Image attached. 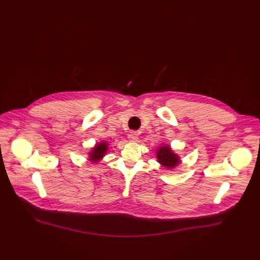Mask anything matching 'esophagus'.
<instances>
[{"mask_svg":"<svg viewBox=\"0 0 260 260\" xmlns=\"http://www.w3.org/2000/svg\"><path fill=\"white\" fill-rule=\"evenodd\" d=\"M127 139L129 142H137L139 139V134L136 132H132L127 135Z\"/></svg>","mask_w":260,"mask_h":260,"instance_id":"esophagus-1","label":"esophagus"}]
</instances>
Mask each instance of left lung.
Listing matches in <instances>:
<instances>
[{"label":"left lung","instance_id":"obj_1","mask_svg":"<svg viewBox=\"0 0 260 260\" xmlns=\"http://www.w3.org/2000/svg\"><path fill=\"white\" fill-rule=\"evenodd\" d=\"M156 159L161 166H164L169 170L174 169L181 162L179 156L172 151L169 145H166V144H162L157 148Z\"/></svg>","mask_w":260,"mask_h":260}]
</instances>
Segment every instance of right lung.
<instances>
[{
    "label": "right lung",
    "mask_w": 260,
    "mask_h": 260,
    "mask_svg": "<svg viewBox=\"0 0 260 260\" xmlns=\"http://www.w3.org/2000/svg\"><path fill=\"white\" fill-rule=\"evenodd\" d=\"M107 149H108V144L105 141H103L101 143H98L91 149V151L88 153V155H89V158L88 159L91 162H93V164L98 162L99 160L103 159V157H104V155L107 152Z\"/></svg>",
    "instance_id": "right-lung-1"
}]
</instances>
